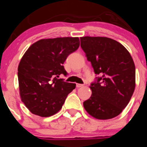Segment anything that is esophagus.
I'll return each mask as SVG.
<instances>
[{
	"mask_svg": "<svg viewBox=\"0 0 147 147\" xmlns=\"http://www.w3.org/2000/svg\"><path fill=\"white\" fill-rule=\"evenodd\" d=\"M84 86V84H76V87H78V88H80V87H82Z\"/></svg>",
	"mask_w": 147,
	"mask_h": 147,
	"instance_id": "1",
	"label": "esophagus"
}]
</instances>
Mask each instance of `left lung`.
<instances>
[{
    "label": "left lung",
    "mask_w": 147,
    "mask_h": 147,
    "mask_svg": "<svg viewBox=\"0 0 147 147\" xmlns=\"http://www.w3.org/2000/svg\"><path fill=\"white\" fill-rule=\"evenodd\" d=\"M81 47L94 73L100 77L90 86L92 95L83 102L85 110L98 119L118 116L135 89V65L128 50L106 37H82Z\"/></svg>",
    "instance_id": "left-lung-1"
}]
</instances>
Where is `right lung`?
Returning <instances> with one entry per match:
<instances>
[{
	"mask_svg": "<svg viewBox=\"0 0 147 147\" xmlns=\"http://www.w3.org/2000/svg\"><path fill=\"white\" fill-rule=\"evenodd\" d=\"M79 46L78 38L42 39L25 53L19 63L18 77L21 100L30 112L47 117L61 109L76 84L57 78L61 74L67 75L63 64Z\"/></svg>",
	"mask_w": 147,
	"mask_h": 147,
	"instance_id": "right-lung-1",
	"label": "right lung"
}]
</instances>
